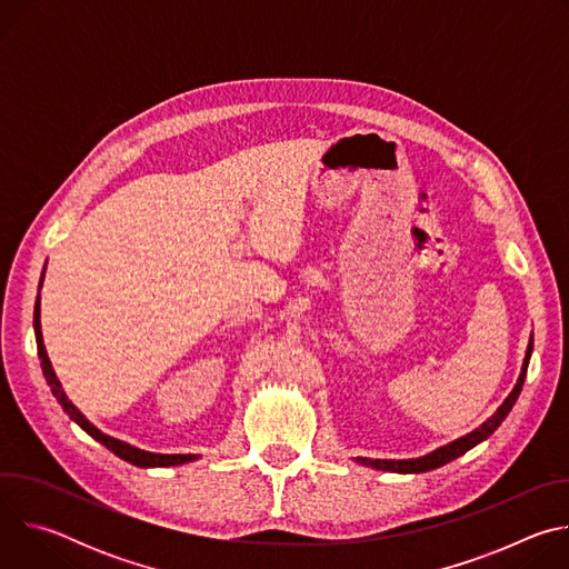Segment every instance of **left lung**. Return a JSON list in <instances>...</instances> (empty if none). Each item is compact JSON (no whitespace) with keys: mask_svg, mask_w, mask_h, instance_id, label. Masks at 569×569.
Listing matches in <instances>:
<instances>
[{"mask_svg":"<svg viewBox=\"0 0 569 569\" xmlns=\"http://www.w3.org/2000/svg\"><path fill=\"white\" fill-rule=\"evenodd\" d=\"M531 351H533V336L529 338V345H527V353H525V362H522V369H520V376H518V382L516 387L511 389V393L505 398V402L498 408V412L486 419L477 430L468 432L466 437H459L455 441H450L448 446H441L423 457H417V459H367V457H356V461H360L362 466H369V468H376V470H389V472H428V470H435V468H441L446 463H450L452 459L461 457L463 452H468L470 448H475L477 443L489 439L500 426L502 421L509 417V412L513 410V405L522 391V385H525V378H527V367H529V360H531Z\"/></svg>","mask_w":569,"mask_h":569,"instance_id":"1","label":"left lung"}]
</instances>
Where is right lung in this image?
<instances>
[{
    "label": "right lung",
    "mask_w": 569,
    "mask_h": 569,
    "mask_svg": "<svg viewBox=\"0 0 569 569\" xmlns=\"http://www.w3.org/2000/svg\"><path fill=\"white\" fill-rule=\"evenodd\" d=\"M42 279H44V272H42ZM42 279H40V288H42ZM33 331H36V342H38V358H40V367H42V373L47 378V385L51 387V393L58 398V402L62 405V410L67 412V417L78 423L80 428H83L92 439H97L99 443H103L108 450H112L117 457H121L123 461H130L132 466H139V468H167V466H180V463H187V461H196L198 455H159V452H148V450H141V448H134L126 441H119L106 432H101L94 423L88 421V417L80 412L76 405L67 398L53 367H51V360L47 356V349H44V340H42V327H40V295L36 299V310H33Z\"/></svg>",
    "instance_id": "right-lung-1"
}]
</instances>
